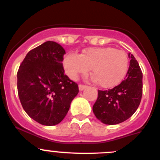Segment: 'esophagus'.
I'll list each match as a JSON object with an SVG mask.
<instances>
[{
  "instance_id": "esophagus-1",
  "label": "esophagus",
  "mask_w": 160,
  "mask_h": 160,
  "mask_svg": "<svg viewBox=\"0 0 160 160\" xmlns=\"http://www.w3.org/2000/svg\"><path fill=\"white\" fill-rule=\"evenodd\" d=\"M87 86L86 85H83V84H80L78 86V88H79V90H83L84 89L87 88Z\"/></svg>"
}]
</instances>
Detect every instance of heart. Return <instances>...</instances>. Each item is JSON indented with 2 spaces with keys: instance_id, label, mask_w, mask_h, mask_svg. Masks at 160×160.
I'll return each mask as SVG.
<instances>
[{
  "instance_id": "b5f03b06",
  "label": "heart",
  "mask_w": 160,
  "mask_h": 160,
  "mask_svg": "<svg viewBox=\"0 0 160 160\" xmlns=\"http://www.w3.org/2000/svg\"><path fill=\"white\" fill-rule=\"evenodd\" d=\"M63 66L70 78L79 74L91 73L100 87L111 88L123 80L129 67L128 54L122 49L112 47H96L85 49L81 54L68 53Z\"/></svg>"
}]
</instances>
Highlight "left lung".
<instances>
[{
    "instance_id": "8db88e82",
    "label": "left lung",
    "mask_w": 160,
    "mask_h": 160,
    "mask_svg": "<svg viewBox=\"0 0 160 160\" xmlns=\"http://www.w3.org/2000/svg\"><path fill=\"white\" fill-rule=\"evenodd\" d=\"M125 79L108 90H98L93 106L94 115L102 122L114 125L122 122L136 111L142 94V73L132 54Z\"/></svg>"
}]
</instances>
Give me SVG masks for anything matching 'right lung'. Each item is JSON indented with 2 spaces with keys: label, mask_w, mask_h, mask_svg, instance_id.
Here are the masks:
<instances>
[{
  "label": "right lung",
  "mask_w": 160,
  "mask_h": 160,
  "mask_svg": "<svg viewBox=\"0 0 160 160\" xmlns=\"http://www.w3.org/2000/svg\"><path fill=\"white\" fill-rule=\"evenodd\" d=\"M65 49L48 41L31 49L18 71V92L25 111L45 126L58 124L78 93V86L65 74Z\"/></svg>",
  "instance_id": "add662e5"
}]
</instances>
